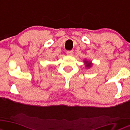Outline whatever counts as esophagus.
<instances>
[{
  "instance_id": "obj_1",
  "label": "esophagus",
  "mask_w": 130,
  "mask_h": 130,
  "mask_svg": "<svg viewBox=\"0 0 130 130\" xmlns=\"http://www.w3.org/2000/svg\"><path fill=\"white\" fill-rule=\"evenodd\" d=\"M67 54L68 55H73V52L72 50H69V51H67Z\"/></svg>"
}]
</instances>
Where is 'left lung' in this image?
<instances>
[{
    "mask_svg": "<svg viewBox=\"0 0 130 130\" xmlns=\"http://www.w3.org/2000/svg\"><path fill=\"white\" fill-rule=\"evenodd\" d=\"M85 63H86V67H91V63H88V61H85Z\"/></svg>",
    "mask_w": 130,
    "mask_h": 130,
    "instance_id": "8db88e82",
    "label": "left lung"
}]
</instances>
